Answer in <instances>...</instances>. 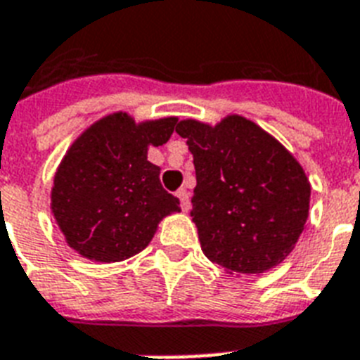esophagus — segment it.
Masks as SVG:
<instances>
[{
	"mask_svg": "<svg viewBox=\"0 0 360 360\" xmlns=\"http://www.w3.org/2000/svg\"><path fill=\"white\" fill-rule=\"evenodd\" d=\"M177 198H179L181 202V209H183L185 213H188V211H191V198H188V192H186L185 188H179V191H177Z\"/></svg>",
	"mask_w": 360,
	"mask_h": 360,
	"instance_id": "34e87169",
	"label": "esophagus"
}]
</instances>
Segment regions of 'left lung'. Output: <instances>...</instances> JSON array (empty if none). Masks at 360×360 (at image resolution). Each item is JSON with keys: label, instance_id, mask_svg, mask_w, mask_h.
<instances>
[{"label": "left lung", "instance_id": "obj_1", "mask_svg": "<svg viewBox=\"0 0 360 360\" xmlns=\"http://www.w3.org/2000/svg\"><path fill=\"white\" fill-rule=\"evenodd\" d=\"M194 157L192 222L203 254L230 274L276 267L301 237L310 207V181L278 140L243 115L214 127L179 121Z\"/></svg>", "mask_w": 360, "mask_h": 360}]
</instances>
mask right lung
Returning <instances> with one entry per match:
<instances>
[{"label":"right lung","mask_w":360,"mask_h":360,"mask_svg":"<svg viewBox=\"0 0 360 360\" xmlns=\"http://www.w3.org/2000/svg\"><path fill=\"white\" fill-rule=\"evenodd\" d=\"M177 117L136 123L110 114L84 130L59 164L52 213L67 245L93 262H123L151 243L158 222L181 211L160 185L149 146L169 140Z\"/></svg>","instance_id":"obj_1"}]
</instances>
